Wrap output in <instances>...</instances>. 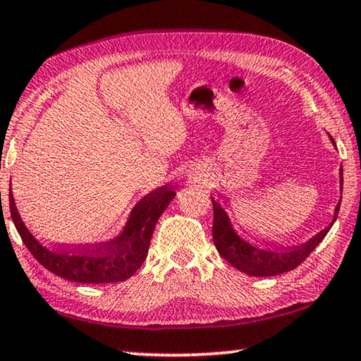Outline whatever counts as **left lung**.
<instances>
[{
    "instance_id": "1",
    "label": "left lung",
    "mask_w": 361,
    "mask_h": 361,
    "mask_svg": "<svg viewBox=\"0 0 361 361\" xmlns=\"http://www.w3.org/2000/svg\"><path fill=\"white\" fill-rule=\"evenodd\" d=\"M333 145L334 140L331 138ZM341 186H342V169H341ZM213 204V242L218 253L234 266L239 271L248 274L253 277H271L279 276V274L293 271L301 262L307 258V256L314 252L315 247L325 239L328 231L331 229L333 223L336 221L339 213L341 200L336 205L333 223L328 228L319 232L315 237H312L307 243L293 248H276V247H261L256 243L250 242L245 237H242L239 232L234 229L228 213L223 209L218 200L212 197Z\"/></svg>"
}]
</instances>
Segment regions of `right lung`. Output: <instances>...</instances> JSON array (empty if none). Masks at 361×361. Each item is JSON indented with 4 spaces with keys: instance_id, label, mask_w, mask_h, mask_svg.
Returning <instances> with one entry per match:
<instances>
[{
    "instance_id": "add662e5",
    "label": "right lung",
    "mask_w": 361,
    "mask_h": 361,
    "mask_svg": "<svg viewBox=\"0 0 361 361\" xmlns=\"http://www.w3.org/2000/svg\"><path fill=\"white\" fill-rule=\"evenodd\" d=\"M172 186L157 188L140 200L121 234L99 245L46 247L27 229L17 212L9 191L11 216L33 258L56 276L78 283L124 282L138 271L148 256L151 235L156 223L170 200L175 197Z\"/></svg>"
}]
</instances>
